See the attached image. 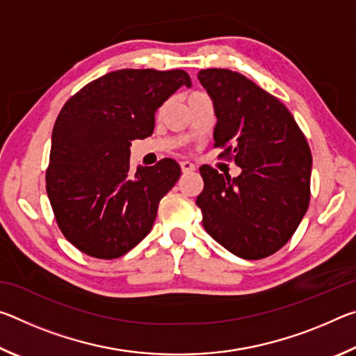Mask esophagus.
Returning a JSON list of instances; mask_svg holds the SVG:
<instances>
[{"instance_id": "1", "label": "esophagus", "mask_w": 356, "mask_h": 356, "mask_svg": "<svg viewBox=\"0 0 356 356\" xmlns=\"http://www.w3.org/2000/svg\"><path fill=\"white\" fill-rule=\"evenodd\" d=\"M180 168H182V171L184 172H193V171H196V165L195 163H191V161H182V163H180Z\"/></svg>"}]
</instances>
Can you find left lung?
<instances>
[{
  "label": "left lung",
  "mask_w": 356,
  "mask_h": 356,
  "mask_svg": "<svg viewBox=\"0 0 356 356\" xmlns=\"http://www.w3.org/2000/svg\"><path fill=\"white\" fill-rule=\"evenodd\" d=\"M197 80L213 102L215 146L242 168L232 180L200 168L202 226L232 254L267 257L289 242L308 210V141L287 108L238 72L206 69Z\"/></svg>",
  "instance_id": "1"
}]
</instances>
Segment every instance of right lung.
I'll return each instance as SVG.
<instances>
[{"instance_id": "obj_1", "label": "right lung", "mask_w": 356, "mask_h": 356, "mask_svg": "<svg viewBox=\"0 0 356 356\" xmlns=\"http://www.w3.org/2000/svg\"><path fill=\"white\" fill-rule=\"evenodd\" d=\"M185 70L122 69L86 84L63 106L51 134L47 195L64 237L97 259L129 252L154 226L160 200L180 177L176 160L130 172V146L154 134L155 113Z\"/></svg>"}]
</instances>
